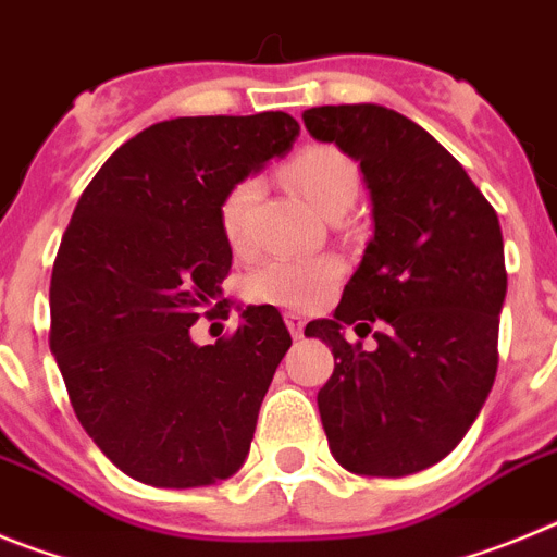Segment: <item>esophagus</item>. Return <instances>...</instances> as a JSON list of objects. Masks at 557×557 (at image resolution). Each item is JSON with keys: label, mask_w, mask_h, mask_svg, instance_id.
Returning <instances> with one entry per match:
<instances>
[{"label": "esophagus", "mask_w": 557, "mask_h": 557, "mask_svg": "<svg viewBox=\"0 0 557 557\" xmlns=\"http://www.w3.org/2000/svg\"><path fill=\"white\" fill-rule=\"evenodd\" d=\"M284 323H287V329H289V334H293L295 339H301L304 337V318L298 312H287L284 314Z\"/></svg>", "instance_id": "obj_1"}]
</instances>
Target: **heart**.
<instances>
[{"instance_id":"heart-1","label":"heart","mask_w":557,"mask_h":557,"mask_svg":"<svg viewBox=\"0 0 557 557\" xmlns=\"http://www.w3.org/2000/svg\"><path fill=\"white\" fill-rule=\"evenodd\" d=\"M287 178L326 218H339L359 195V166L334 145H309L295 152L287 164ZM259 191V181L239 178L220 203V228L236 253L250 245V214ZM337 282L339 262L332 256L275 253L250 270L245 293L253 301L309 309L318 307Z\"/></svg>"}]
</instances>
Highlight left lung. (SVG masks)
<instances>
[{"mask_svg":"<svg viewBox=\"0 0 557 557\" xmlns=\"http://www.w3.org/2000/svg\"><path fill=\"white\" fill-rule=\"evenodd\" d=\"M304 125L359 161L373 206L334 318L307 323L334 354L318 393L329 449L354 474H416L460 444L494 387L508 293L499 220L460 161L391 108H309ZM346 325H379L377 348L348 344Z\"/></svg>","mask_w":557,"mask_h":557,"instance_id":"left-lung-1","label":"left lung"}]
</instances>
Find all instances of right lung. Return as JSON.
Returning a JSON list of instances; mask_svg holds the SVG:
<instances>
[{"mask_svg":"<svg viewBox=\"0 0 557 557\" xmlns=\"http://www.w3.org/2000/svg\"><path fill=\"white\" fill-rule=\"evenodd\" d=\"M298 131L284 111L150 125L100 166L69 220L49 348L83 430L145 485L200 488L248 457L293 337L268 304L214 346H195L189 329L223 304L225 191L284 156Z\"/></svg>","mask_w":557,"mask_h":557,"instance_id":"1","label":"right lung"}]
</instances>
